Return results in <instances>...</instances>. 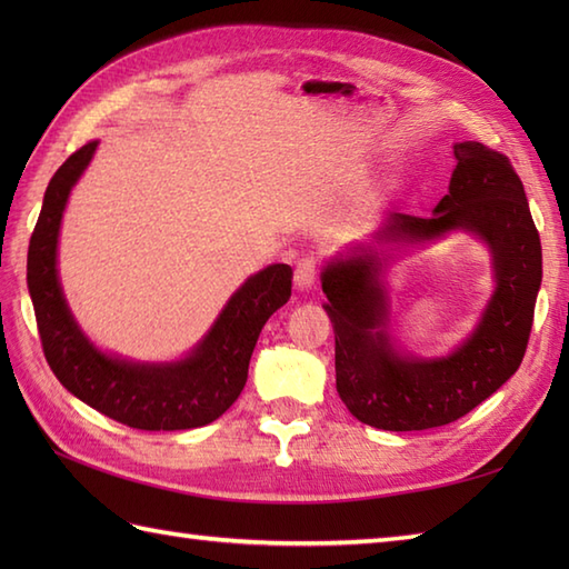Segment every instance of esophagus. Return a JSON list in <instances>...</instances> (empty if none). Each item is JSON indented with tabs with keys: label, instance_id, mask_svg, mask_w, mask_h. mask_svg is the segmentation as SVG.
<instances>
[{
	"label": "esophagus",
	"instance_id": "esophagus-1",
	"mask_svg": "<svg viewBox=\"0 0 569 569\" xmlns=\"http://www.w3.org/2000/svg\"><path fill=\"white\" fill-rule=\"evenodd\" d=\"M316 276H318V259L316 257H306L298 261L296 276H293L298 288H310L312 283H316Z\"/></svg>",
	"mask_w": 569,
	"mask_h": 569
}]
</instances>
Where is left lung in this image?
Returning a JSON list of instances; mask_svg holds the SVG:
<instances>
[{"label":"left lung","mask_w":569,"mask_h":569,"mask_svg":"<svg viewBox=\"0 0 569 569\" xmlns=\"http://www.w3.org/2000/svg\"><path fill=\"white\" fill-rule=\"evenodd\" d=\"M450 190L430 217L391 212L369 244L332 259L320 276L335 330L337 393L357 420L379 430H428L467 416L521 367L542 278L540 237L521 178L503 153L455 143ZM452 228L492 251L498 291L480 325L452 356L403 358L388 335L377 243H425Z\"/></svg>","instance_id":"8db88e82"}]
</instances>
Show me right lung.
<instances>
[{"label": "right lung", "instance_id": "right-lung-1", "mask_svg": "<svg viewBox=\"0 0 569 569\" xmlns=\"http://www.w3.org/2000/svg\"><path fill=\"white\" fill-rule=\"evenodd\" d=\"M94 149L98 141L84 143L58 168L46 188L39 222L29 241L27 281L48 367L72 396L122 426L137 430L208 426L244 389L261 328L291 298L293 269L288 263H271L247 278L186 359L139 365L100 352L72 320L56 269L66 202Z\"/></svg>", "mask_w": 569, "mask_h": 569}]
</instances>
